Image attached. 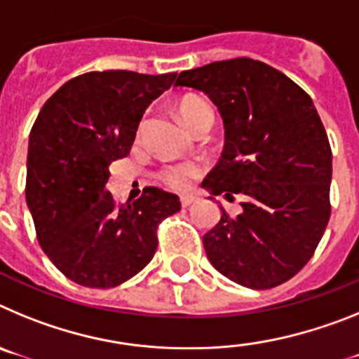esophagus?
I'll return each instance as SVG.
<instances>
[{
    "instance_id": "1",
    "label": "esophagus",
    "mask_w": 359,
    "mask_h": 359,
    "mask_svg": "<svg viewBox=\"0 0 359 359\" xmlns=\"http://www.w3.org/2000/svg\"><path fill=\"white\" fill-rule=\"evenodd\" d=\"M194 201H196L194 196H182V207L183 208L190 207V205H192V203H194Z\"/></svg>"
}]
</instances>
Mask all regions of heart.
<instances>
[{
    "label": "heart",
    "mask_w": 359,
    "mask_h": 359,
    "mask_svg": "<svg viewBox=\"0 0 359 359\" xmlns=\"http://www.w3.org/2000/svg\"><path fill=\"white\" fill-rule=\"evenodd\" d=\"M180 118L185 123L187 129L192 126L198 118H201L203 115H214L212 113V107L208 106L203 98L190 97L185 98L182 104H180ZM201 176V165L194 163V161H183V163H174L165 167L160 170V180L174 190H187L192 183Z\"/></svg>",
    "instance_id": "b5f03b06"
}]
</instances>
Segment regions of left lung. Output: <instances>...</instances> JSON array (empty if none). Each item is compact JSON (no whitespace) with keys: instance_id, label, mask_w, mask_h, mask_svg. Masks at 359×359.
<instances>
[{"instance_id":"obj_1","label":"left lung","mask_w":359,"mask_h":359,"mask_svg":"<svg viewBox=\"0 0 359 359\" xmlns=\"http://www.w3.org/2000/svg\"><path fill=\"white\" fill-rule=\"evenodd\" d=\"M224 122V151L203 187L244 199L203 237L219 273L252 290L290 280L309 262L331 217L332 152L309 95L248 57L180 73Z\"/></svg>"}]
</instances>
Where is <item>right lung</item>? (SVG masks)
I'll use <instances>...</instances> for the list:
<instances>
[{
    "label": "right lung",
    "instance_id": "add662e5",
    "mask_svg": "<svg viewBox=\"0 0 359 359\" xmlns=\"http://www.w3.org/2000/svg\"><path fill=\"white\" fill-rule=\"evenodd\" d=\"M176 75L82 73L44 102L32 126L25 194L37 241L81 286L104 290L135 277L154 257L161 221L182 208L158 187L126 205L106 190L109 165L128 156L145 109Z\"/></svg>",
    "mask_w": 359,
    "mask_h": 359
}]
</instances>
